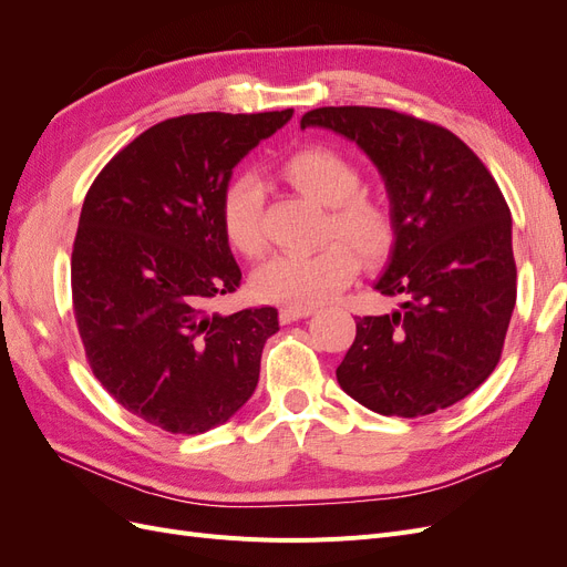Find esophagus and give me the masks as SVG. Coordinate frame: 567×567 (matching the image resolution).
Segmentation results:
<instances>
[{
    "label": "esophagus",
    "mask_w": 567,
    "mask_h": 567,
    "mask_svg": "<svg viewBox=\"0 0 567 567\" xmlns=\"http://www.w3.org/2000/svg\"><path fill=\"white\" fill-rule=\"evenodd\" d=\"M315 310L312 307H281L279 310V319H281V323H293V321H298V319H305V317H310Z\"/></svg>",
    "instance_id": "34e87169"
}]
</instances>
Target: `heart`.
<instances>
[{"mask_svg":"<svg viewBox=\"0 0 567 567\" xmlns=\"http://www.w3.org/2000/svg\"><path fill=\"white\" fill-rule=\"evenodd\" d=\"M281 175L296 192L329 208L323 236L334 238L312 252H279L269 257L252 271V290L267 302L312 307L333 298L352 281L357 271L354 254L362 262L381 260L392 246L394 219L388 205L357 194L362 186V173L333 148L307 146L293 153L284 163ZM262 208V186L250 175L231 179L221 194V229L231 248L246 257L265 252Z\"/></svg>","mask_w":567,"mask_h":567,"instance_id":"obj_1","label":"heart"}]
</instances>
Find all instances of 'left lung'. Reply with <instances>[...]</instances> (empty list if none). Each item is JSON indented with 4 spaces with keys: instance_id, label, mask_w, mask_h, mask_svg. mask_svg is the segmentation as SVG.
I'll use <instances>...</instances> for the list:
<instances>
[{
    "instance_id": "8db88e82",
    "label": "left lung",
    "mask_w": 567,
    "mask_h": 567,
    "mask_svg": "<svg viewBox=\"0 0 567 567\" xmlns=\"http://www.w3.org/2000/svg\"><path fill=\"white\" fill-rule=\"evenodd\" d=\"M300 127L331 130L379 167L394 244L373 288L400 298L381 317H357L336 379L383 416L447 409L499 364L516 307L511 210L489 169L456 134L390 109L326 106Z\"/></svg>"
}]
</instances>
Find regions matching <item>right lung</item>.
<instances>
[{
  "mask_svg": "<svg viewBox=\"0 0 567 567\" xmlns=\"http://www.w3.org/2000/svg\"><path fill=\"white\" fill-rule=\"evenodd\" d=\"M293 109L169 117L101 169L73 244V307L87 362L130 414L175 435L227 423L255 392L279 331L274 307L210 312L241 284L219 221L234 167Z\"/></svg>",
  "mask_w": 567,
  "mask_h": 567,
  "instance_id": "add662e5",
  "label": "right lung"
}]
</instances>
